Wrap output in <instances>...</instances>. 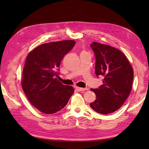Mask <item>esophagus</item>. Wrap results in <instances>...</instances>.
<instances>
[{"label":"esophagus","mask_w":149,"mask_h":149,"mask_svg":"<svg viewBox=\"0 0 149 149\" xmlns=\"http://www.w3.org/2000/svg\"><path fill=\"white\" fill-rule=\"evenodd\" d=\"M75 88H76V89L78 91H85V90H86L87 89H86V88H79V87H77V86H76L75 87Z\"/></svg>","instance_id":"esophagus-1"}]
</instances>
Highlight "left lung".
Segmentation results:
<instances>
[{
  "label": "left lung",
  "instance_id": "left-lung-1",
  "mask_svg": "<svg viewBox=\"0 0 149 149\" xmlns=\"http://www.w3.org/2000/svg\"><path fill=\"white\" fill-rule=\"evenodd\" d=\"M96 57L95 73L104 77L98 89H91L96 100L90 107L97 113L107 114L118 110L131 91L134 71L127 57L119 49L93 42Z\"/></svg>",
  "mask_w": 149,
  "mask_h": 149
}]
</instances>
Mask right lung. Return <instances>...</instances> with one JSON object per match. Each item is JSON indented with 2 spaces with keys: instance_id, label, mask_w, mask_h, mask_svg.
<instances>
[{
  "instance_id": "add662e5",
  "label": "right lung",
  "mask_w": 149,
  "mask_h": 149,
  "mask_svg": "<svg viewBox=\"0 0 149 149\" xmlns=\"http://www.w3.org/2000/svg\"><path fill=\"white\" fill-rule=\"evenodd\" d=\"M75 43L74 40L44 43L26 57L22 86L30 102L40 112L50 114L60 111L73 94V87L56 77L61 60Z\"/></svg>"
}]
</instances>
